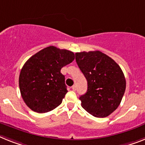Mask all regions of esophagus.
Instances as JSON below:
<instances>
[{
    "label": "esophagus",
    "instance_id": "34e87169",
    "mask_svg": "<svg viewBox=\"0 0 145 145\" xmlns=\"http://www.w3.org/2000/svg\"><path fill=\"white\" fill-rule=\"evenodd\" d=\"M72 89L73 91H75V89H76V86L75 85L72 86Z\"/></svg>",
    "mask_w": 145,
    "mask_h": 145
}]
</instances>
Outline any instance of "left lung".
<instances>
[{
	"label": "left lung",
	"mask_w": 145,
	"mask_h": 145,
	"mask_svg": "<svg viewBox=\"0 0 145 145\" xmlns=\"http://www.w3.org/2000/svg\"><path fill=\"white\" fill-rule=\"evenodd\" d=\"M75 61L87 81V93L79 98L81 106L93 116H108L119 106L125 92L122 70L100 51L76 52Z\"/></svg>",
	"instance_id": "1"
}]
</instances>
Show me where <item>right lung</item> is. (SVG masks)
I'll return each mask as SVG.
<instances>
[{"label":"right lung","mask_w":145,"mask_h":145,"mask_svg":"<svg viewBox=\"0 0 145 145\" xmlns=\"http://www.w3.org/2000/svg\"><path fill=\"white\" fill-rule=\"evenodd\" d=\"M74 59L71 51L50 46L27 60L19 75V87L32 110L47 113L61 104L67 89L61 70Z\"/></svg>","instance_id":"add662e5"}]
</instances>
